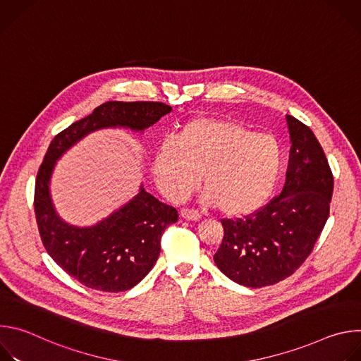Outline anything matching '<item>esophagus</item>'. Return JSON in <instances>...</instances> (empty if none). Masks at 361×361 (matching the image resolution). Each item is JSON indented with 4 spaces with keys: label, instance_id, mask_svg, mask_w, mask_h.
<instances>
[{
    "label": "esophagus",
    "instance_id": "esophagus-1",
    "mask_svg": "<svg viewBox=\"0 0 361 361\" xmlns=\"http://www.w3.org/2000/svg\"><path fill=\"white\" fill-rule=\"evenodd\" d=\"M180 216H181L184 220H187V221H198V220L201 219V214H200L198 212H195V210H191V209H184V210H181Z\"/></svg>",
    "mask_w": 361,
    "mask_h": 361
}]
</instances>
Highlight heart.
<instances>
[{
    "mask_svg": "<svg viewBox=\"0 0 361 361\" xmlns=\"http://www.w3.org/2000/svg\"><path fill=\"white\" fill-rule=\"evenodd\" d=\"M284 152L271 134H255L230 120L200 117L154 154L152 174L171 200H183L200 184L202 200L230 217L248 216L274 192Z\"/></svg>",
    "mask_w": 361,
    "mask_h": 361,
    "instance_id": "1",
    "label": "heart"
}]
</instances>
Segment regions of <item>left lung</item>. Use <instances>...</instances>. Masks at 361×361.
<instances>
[{
  "mask_svg": "<svg viewBox=\"0 0 361 361\" xmlns=\"http://www.w3.org/2000/svg\"><path fill=\"white\" fill-rule=\"evenodd\" d=\"M291 140L283 191L244 219L221 220L223 241L214 254L230 280L252 288L290 277L314 248L330 214L334 180L314 133L287 116Z\"/></svg>",
  "mask_w": 361,
  "mask_h": 361,
  "instance_id": "8db88e82",
  "label": "left lung"
}]
</instances>
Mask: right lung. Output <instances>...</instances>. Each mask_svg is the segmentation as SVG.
Segmentation results:
<instances>
[{
  "mask_svg": "<svg viewBox=\"0 0 361 361\" xmlns=\"http://www.w3.org/2000/svg\"><path fill=\"white\" fill-rule=\"evenodd\" d=\"M170 111V106L157 101H109L57 134L45 152L34 192L41 241L51 259L85 287L120 293L138 284L156 264L161 235L178 220V213L141 185L133 200L107 219L91 227L68 224L51 201L49 181L56 163L90 133L117 127L142 133Z\"/></svg>",
  "mask_w": 361,
  "mask_h": 361,
  "instance_id": "right-lung-1",
  "label": "right lung"
}]
</instances>
